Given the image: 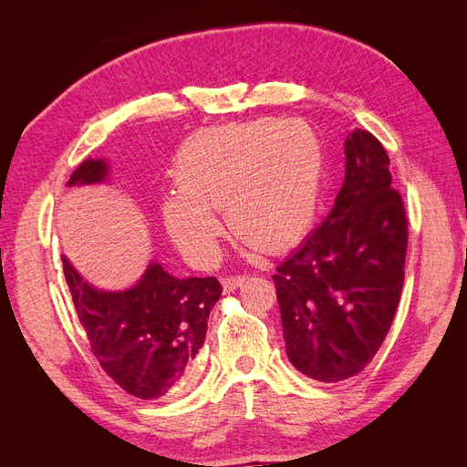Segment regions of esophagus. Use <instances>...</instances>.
<instances>
[{"label": "esophagus", "mask_w": 467, "mask_h": 467, "mask_svg": "<svg viewBox=\"0 0 467 467\" xmlns=\"http://www.w3.org/2000/svg\"><path fill=\"white\" fill-rule=\"evenodd\" d=\"M245 282V276H225L222 278V286L225 292H232L235 288H239Z\"/></svg>", "instance_id": "esophagus-1"}]
</instances>
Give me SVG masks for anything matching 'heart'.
<instances>
[{
	"mask_svg": "<svg viewBox=\"0 0 467 467\" xmlns=\"http://www.w3.org/2000/svg\"><path fill=\"white\" fill-rule=\"evenodd\" d=\"M179 192L165 196L163 225L199 261L218 255L225 208L230 232L263 255L286 251L309 232L323 189V150L304 120L259 119L191 136L175 158Z\"/></svg>",
	"mask_w": 467,
	"mask_h": 467,
	"instance_id": "obj_1",
	"label": "heart"
}]
</instances>
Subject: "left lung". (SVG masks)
Instances as JSON below:
<instances>
[{"label": "left lung", "mask_w": 467, "mask_h": 467, "mask_svg": "<svg viewBox=\"0 0 467 467\" xmlns=\"http://www.w3.org/2000/svg\"><path fill=\"white\" fill-rule=\"evenodd\" d=\"M335 206L273 276L288 360L307 378L341 381L374 358L398 309L407 255L401 194L379 140H345Z\"/></svg>", "instance_id": "8db88e82"}]
</instances>
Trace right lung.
Here are the masks:
<instances>
[{"mask_svg":"<svg viewBox=\"0 0 467 467\" xmlns=\"http://www.w3.org/2000/svg\"><path fill=\"white\" fill-rule=\"evenodd\" d=\"M109 175L105 160H86L67 187L95 185ZM64 276L95 358L140 400H158L192 386L196 355L222 286L216 276L177 278L160 263L129 290H97L66 257Z\"/></svg>","mask_w":467,"mask_h":467,"instance_id":"obj_1","label":"right lung"}]
</instances>
